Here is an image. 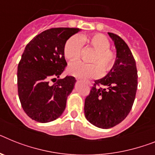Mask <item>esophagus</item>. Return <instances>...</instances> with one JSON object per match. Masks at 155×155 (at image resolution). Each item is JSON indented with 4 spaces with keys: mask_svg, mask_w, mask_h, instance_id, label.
Wrapping results in <instances>:
<instances>
[{
    "mask_svg": "<svg viewBox=\"0 0 155 155\" xmlns=\"http://www.w3.org/2000/svg\"><path fill=\"white\" fill-rule=\"evenodd\" d=\"M87 84L89 86L91 85V82H90V81H87Z\"/></svg>",
    "mask_w": 155,
    "mask_h": 155,
    "instance_id": "34e87169",
    "label": "esophagus"
}]
</instances>
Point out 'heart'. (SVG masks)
I'll use <instances>...</instances> for the list:
<instances>
[{
    "label": "heart",
    "instance_id": "1",
    "mask_svg": "<svg viewBox=\"0 0 155 155\" xmlns=\"http://www.w3.org/2000/svg\"><path fill=\"white\" fill-rule=\"evenodd\" d=\"M95 50L91 61L92 64H85L75 61L70 64L68 71L71 75L80 78H96L113 70L117 62V53L110 49V41L102 34H93L88 37L78 35L71 36L66 41L64 48V54L66 59L74 61L80 56L84 43Z\"/></svg>",
    "mask_w": 155,
    "mask_h": 155
}]
</instances>
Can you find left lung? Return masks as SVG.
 Instances as JSON below:
<instances>
[{"instance_id":"1","label":"left lung","mask_w":155,"mask_h":155,"mask_svg":"<svg viewBox=\"0 0 155 155\" xmlns=\"http://www.w3.org/2000/svg\"><path fill=\"white\" fill-rule=\"evenodd\" d=\"M108 34L117 49V62L105 77L94 81L84 104L86 118L101 128H113L128 115L138 86L136 61L128 45L117 35Z\"/></svg>"}]
</instances>
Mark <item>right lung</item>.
<instances>
[{
    "instance_id": "right-lung-1",
    "label": "right lung",
    "mask_w": 155,
    "mask_h": 155,
    "mask_svg": "<svg viewBox=\"0 0 155 155\" xmlns=\"http://www.w3.org/2000/svg\"><path fill=\"white\" fill-rule=\"evenodd\" d=\"M79 28L55 27L36 35L26 45L18 64L19 101L27 115L41 123L53 121L61 115L75 79H59L67 66L64 48ZM53 81V85L49 80Z\"/></svg>"
}]
</instances>
